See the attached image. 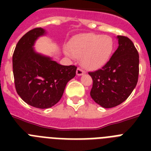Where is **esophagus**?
<instances>
[{"label":"esophagus","mask_w":151,"mask_h":151,"mask_svg":"<svg viewBox=\"0 0 151 151\" xmlns=\"http://www.w3.org/2000/svg\"><path fill=\"white\" fill-rule=\"evenodd\" d=\"M84 73H85V70H84L82 68L78 67V68L77 69V75L81 76L82 75V74H84Z\"/></svg>","instance_id":"1"}]
</instances>
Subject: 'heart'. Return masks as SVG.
<instances>
[{
  "instance_id": "obj_1",
  "label": "heart",
  "mask_w": 151,
  "mask_h": 151,
  "mask_svg": "<svg viewBox=\"0 0 151 151\" xmlns=\"http://www.w3.org/2000/svg\"><path fill=\"white\" fill-rule=\"evenodd\" d=\"M114 49V41L109 36L100 34H85L71 41L70 50L73 56L81 57V63L85 68L97 69L110 59Z\"/></svg>"
}]
</instances>
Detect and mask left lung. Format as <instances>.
Segmentation results:
<instances>
[{
  "instance_id": "1",
  "label": "left lung",
  "mask_w": 151,
  "mask_h": 151,
  "mask_svg": "<svg viewBox=\"0 0 151 151\" xmlns=\"http://www.w3.org/2000/svg\"><path fill=\"white\" fill-rule=\"evenodd\" d=\"M118 48L101 69L88 72L93 84L92 99L104 108L119 105L128 99L139 78V53L133 42L118 35Z\"/></svg>"
}]
</instances>
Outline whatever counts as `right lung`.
Masks as SVG:
<instances>
[{"instance_id":"1","label":"right lung","mask_w":151,"mask_h":151,"mask_svg":"<svg viewBox=\"0 0 151 151\" xmlns=\"http://www.w3.org/2000/svg\"><path fill=\"white\" fill-rule=\"evenodd\" d=\"M45 34L41 27L20 38L12 55L13 75L18 95L27 104L40 109L52 107L63 96L69 81L76 75L77 66H63L33 49L34 41Z\"/></svg>"}]
</instances>
